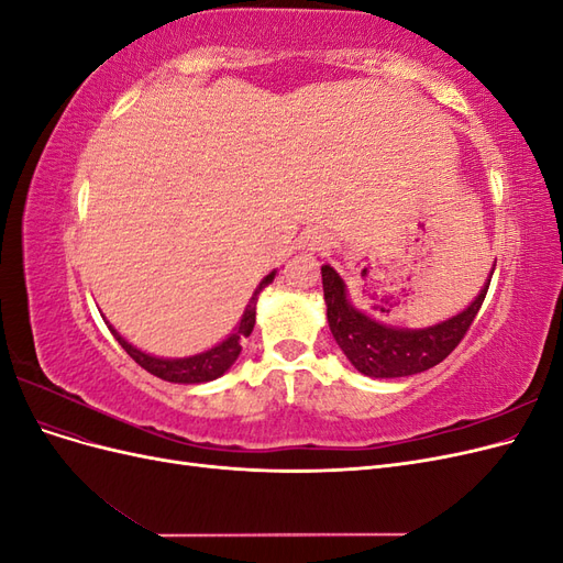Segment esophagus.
Wrapping results in <instances>:
<instances>
[{
  "label": "esophagus",
  "instance_id": "1",
  "mask_svg": "<svg viewBox=\"0 0 563 563\" xmlns=\"http://www.w3.org/2000/svg\"><path fill=\"white\" fill-rule=\"evenodd\" d=\"M331 244H329V236L321 234V232H310L308 236H305V249L312 251V253H319V251H327Z\"/></svg>",
  "mask_w": 563,
  "mask_h": 563
}]
</instances>
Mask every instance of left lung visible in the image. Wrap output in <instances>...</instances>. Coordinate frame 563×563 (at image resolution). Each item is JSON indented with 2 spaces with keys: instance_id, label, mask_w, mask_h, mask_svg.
Listing matches in <instances>:
<instances>
[{
  "instance_id": "left-lung-1",
  "label": "left lung",
  "mask_w": 563,
  "mask_h": 563,
  "mask_svg": "<svg viewBox=\"0 0 563 563\" xmlns=\"http://www.w3.org/2000/svg\"><path fill=\"white\" fill-rule=\"evenodd\" d=\"M490 277L493 272L479 296L457 314L424 329H399L356 308L338 272L331 265H321L329 329L350 364L368 378H404L444 362L472 327L486 298Z\"/></svg>"
}]
</instances>
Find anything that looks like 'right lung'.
I'll return each instance as SVG.
<instances>
[{"mask_svg":"<svg viewBox=\"0 0 563 563\" xmlns=\"http://www.w3.org/2000/svg\"><path fill=\"white\" fill-rule=\"evenodd\" d=\"M275 275H277V269H272L269 275L258 286H255V291L244 308L240 323H236L234 331L225 340H220L218 345L203 350L199 354H192V356H178V360H168V356H155L150 352H143L135 345H131L129 340L119 333L106 317L103 319L108 323V329L112 331V335L117 338V343L126 350V354L135 364L143 366L147 373H152V376H157L166 383H180V385L209 383V380H216L223 376V373L236 362V356H240V352H242V340L249 338L255 327V305H258V296L267 284H272Z\"/></svg>","mask_w":563,"mask_h":563,"instance_id":"add662e5","label":"right lung"}]
</instances>
